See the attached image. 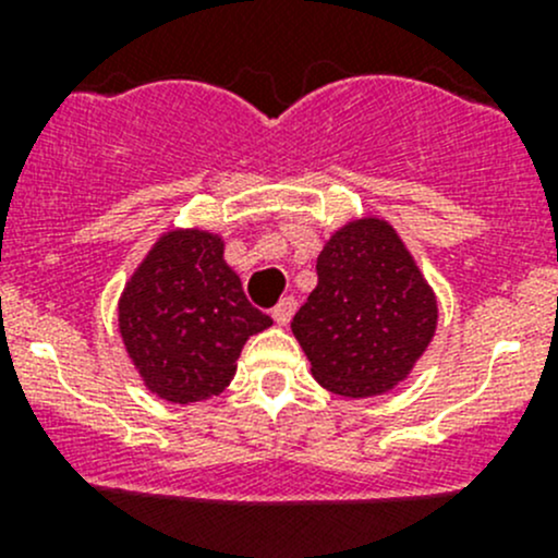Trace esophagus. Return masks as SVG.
Returning <instances> with one entry per match:
<instances>
[{"label": "esophagus", "mask_w": 558, "mask_h": 558, "mask_svg": "<svg viewBox=\"0 0 558 558\" xmlns=\"http://www.w3.org/2000/svg\"><path fill=\"white\" fill-rule=\"evenodd\" d=\"M294 311H296V300H294V296H283V300H280L278 305L272 307L275 324L286 326L291 320V315H294Z\"/></svg>", "instance_id": "34e87169"}]
</instances>
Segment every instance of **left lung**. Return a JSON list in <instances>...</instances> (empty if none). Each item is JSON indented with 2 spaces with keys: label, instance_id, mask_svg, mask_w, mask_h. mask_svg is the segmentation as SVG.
Wrapping results in <instances>:
<instances>
[{
  "label": "left lung",
  "instance_id": "left-lung-1",
  "mask_svg": "<svg viewBox=\"0 0 558 558\" xmlns=\"http://www.w3.org/2000/svg\"><path fill=\"white\" fill-rule=\"evenodd\" d=\"M318 286L294 315L320 386L375 397L410 373L437 326V302L391 227L364 218L320 251Z\"/></svg>",
  "mask_w": 558,
  "mask_h": 558
}]
</instances>
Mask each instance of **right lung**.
<instances>
[{
	"mask_svg": "<svg viewBox=\"0 0 558 558\" xmlns=\"http://www.w3.org/2000/svg\"><path fill=\"white\" fill-rule=\"evenodd\" d=\"M118 324L150 391L189 404L229 386L245 340L272 318L247 302L216 234L170 232L129 280Z\"/></svg>",
	"mask_w": 558,
	"mask_h": 558,
	"instance_id": "obj_1",
	"label": "right lung"
}]
</instances>
